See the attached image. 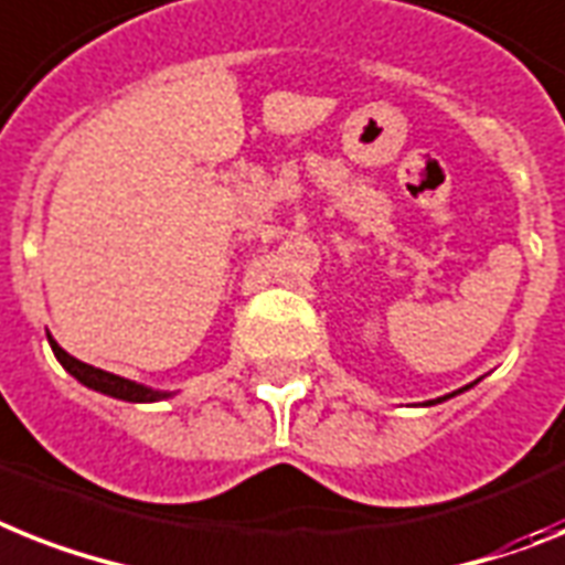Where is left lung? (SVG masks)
<instances>
[{"instance_id": "8db88e82", "label": "left lung", "mask_w": 565, "mask_h": 565, "mask_svg": "<svg viewBox=\"0 0 565 565\" xmlns=\"http://www.w3.org/2000/svg\"><path fill=\"white\" fill-rule=\"evenodd\" d=\"M465 390H470V386H461V390H456V393H450V395H445V398H454V395H459V393H465ZM445 398H436V401H445Z\"/></svg>"}]
</instances>
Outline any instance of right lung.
Here are the masks:
<instances>
[{"instance_id": "add662e5", "label": "right lung", "mask_w": 565, "mask_h": 565, "mask_svg": "<svg viewBox=\"0 0 565 565\" xmlns=\"http://www.w3.org/2000/svg\"><path fill=\"white\" fill-rule=\"evenodd\" d=\"M49 343L51 349H54L57 361L63 363V370L68 372V375L77 377V381H81L83 386H88V390H97V393L111 395V398H120V401H132V404H149V401H161L172 395V393H161V390H149V386L143 384H135V381H129V377H120V375H111V372L97 370V366H92V363L77 361V358L68 355V352H65L54 338H49Z\"/></svg>"}]
</instances>
